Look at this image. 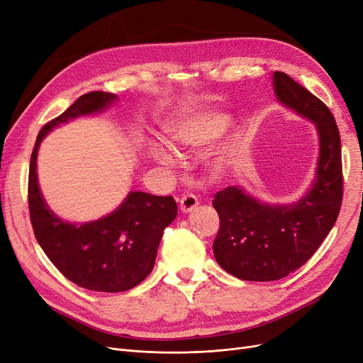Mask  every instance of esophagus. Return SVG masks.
Segmentation results:
<instances>
[{
    "label": "esophagus",
    "mask_w": 363,
    "mask_h": 363,
    "mask_svg": "<svg viewBox=\"0 0 363 363\" xmlns=\"http://www.w3.org/2000/svg\"><path fill=\"white\" fill-rule=\"evenodd\" d=\"M179 206H181V212L189 213L199 206V199L194 194H184L179 200Z\"/></svg>",
    "instance_id": "34e87169"
}]
</instances>
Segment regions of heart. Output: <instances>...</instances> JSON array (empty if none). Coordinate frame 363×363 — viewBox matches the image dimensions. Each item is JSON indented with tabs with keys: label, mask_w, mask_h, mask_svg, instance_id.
<instances>
[{
	"label": "heart",
	"mask_w": 363,
	"mask_h": 363,
	"mask_svg": "<svg viewBox=\"0 0 363 363\" xmlns=\"http://www.w3.org/2000/svg\"><path fill=\"white\" fill-rule=\"evenodd\" d=\"M230 126V114L218 110H208L181 114V116H178L175 121H172L166 126V130L172 144L175 147L186 150H199L219 140L222 135H225V132ZM151 155L163 164H172L175 160L174 152L162 144L152 145ZM225 160L226 155L220 157L222 163Z\"/></svg>",
	"instance_id": "heart-1"
}]
</instances>
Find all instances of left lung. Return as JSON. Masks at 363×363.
I'll list each match as a JSON object with an SVG mask.
<instances>
[{
	"mask_svg": "<svg viewBox=\"0 0 363 363\" xmlns=\"http://www.w3.org/2000/svg\"><path fill=\"white\" fill-rule=\"evenodd\" d=\"M274 92L281 104L315 125L319 157L311 188L294 203H264L240 186L216 193L220 226L215 259L244 281L281 279L306 263L333 230L342 200L341 141L333 113L284 72H274Z\"/></svg>",
	"mask_w": 363,
	"mask_h": 363,
	"instance_id": "8db88e82",
	"label": "left lung"
}]
</instances>
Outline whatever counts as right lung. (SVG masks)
Instances as JSON below:
<instances>
[{
    "label": "right lung",
    "mask_w": 363,
    "mask_h": 363,
    "mask_svg": "<svg viewBox=\"0 0 363 363\" xmlns=\"http://www.w3.org/2000/svg\"><path fill=\"white\" fill-rule=\"evenodd\" d=\"M116 100V95L103 91L84 94L59 118L43 126L29 166V212L38 244L69 281L101 293L130 290L150 275L164 228L178 215L177 201L170 196L130 191L110 215L70 223L47 206L38 185L36 157L41 141L54 128L99 113Z\"/></svg>",
    "instance_id": "right-lung-1"
}]
</instances>
